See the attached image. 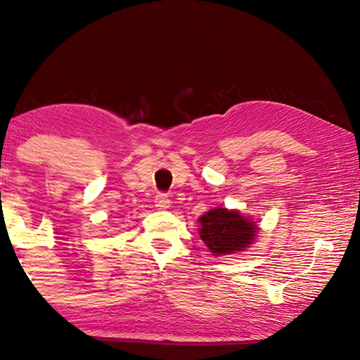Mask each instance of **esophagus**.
I'll return each instance as SVG.
<instances>
[{
	"label": "esophagus",
	"instance_id": "34e87169",
	"mask_svg": "<svg viewBox=\"0 0 360 360\" xmlns=\"http://www.w3.org/2000/svg\"><path fill=\"white\" fill-rule=\"evenodd\" d=\"M169 198L165 193H158L155 197V208L157 210H168L169 208Z\"/></svg>",
	"mask_w": 360,
	"mask_h": 360
}]
</instances>
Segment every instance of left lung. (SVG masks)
Listing matches in <instances>:
<instances>
[{"instance_id":"1","label":"left lung","mask_w":360,"mask_h":360,"mask_svg":"<svg viewBox=\"0 0 360 360\" xmlns=\"http://www.w3.org/2000/svg\"><path fill=\"white\" fill-rule=\"evenodd\" d=\"M198 235L212 255L245 252L257 238L260 227L252 217L238 210L214 208L198 219Z\"/></svg>"}]
</instances>
